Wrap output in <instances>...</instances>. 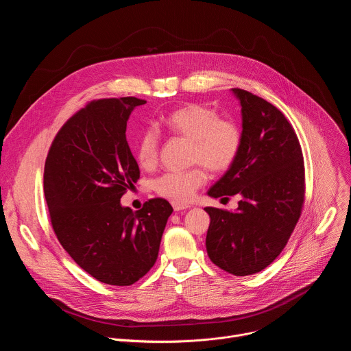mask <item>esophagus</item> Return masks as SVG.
Returning <instances> with one entry per match:
<instances>
[{"mask_svg": "<svg viewBox=\"0 0 351 351\" xmlns=\"http://www.w3.org/2000/svg\"><path fill=\"white\" fill-rule=\"evenodd\" d=\"M189 207H191L189 204H184V203L173 202V208H174V212H182V210H188Z\"/></svg>", "mask_w": 351, "mask_h": 351, "instance_id": "esophagus-1", "label": "esophagus"}]
</instances>
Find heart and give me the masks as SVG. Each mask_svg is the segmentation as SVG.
<instances>
[{"label": "heart", "mask_w": 351, "mask_h": 351, "mask_svg": "<svg viewBox=\"0 0 351 351\" xmlns=\"http://www.w3.org/2000/svg\"><path fill=\"white\" fill-rule=\"evenodd\" d=\"M169 134L189 139V162L197 163L185 171L166 173L155 182V191L173 202H189L196 189L207 180L204 166L213 173L227 171L238 159L242 148V130L227 117H219L216 109L203 104H186L160 119ZM160 139L154 128L138 138L135 156L139 166L154 169L159 160Z\"/></svg>", "instance_id": "1"}]
</instances>
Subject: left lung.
<instances>
[{"label": "left lung", "instance_id": "1", "mask_svg": "<svg viewBox=\"0 0 351 351\" xmlns=\"http://www.w3.org/2000/svg\"><path fill=\"white\" fill-rule=\"evenodd\" d=\"M242 106V148L208 196L239 195L235 212L204 207L210 216L207 254L221 269L252 275L287 246L304 203V162L284 113L265 99L232 88Z\"/></svg>", "mask_w": 351, "mask_h": 351}]
</instances>
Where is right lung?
<instances>
[{
	"label": "right lung",
	"mask_w": 351,
	"mask_h": 351,
	"mask_svg": "<svg viewBox=\"0 0 351 351\" xmlns=\"http://www.w3.org/2000/svg\"><path fill=\"white\" fill-rule=\"evenodd\" d=\"M135 97L90 102L55 135L44 167L53 232L79 267L98 281L128 287L156 263L171 204L149 199L132 212L121 196L139 178L125 139Z\"/></svg>",
	"instance_id": "1"
}]
</instances>
